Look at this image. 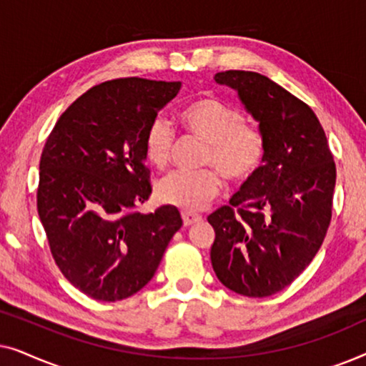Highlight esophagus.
<instances>
[{"label": "esophagus", "mask_w": 366, "mask_h": 366, "mask_svg": "<svg viewBox=\"0 0 366 366\" xmlns=\"http://www.w3.org/2000/svg\"><path fill=\"white\" fill-rule=\"evenodd\" d=\"M182 218H183L184 227H192V224L202 222V217H199V214H194V213H189V212H183Z\"/></svg>", "instance_id": "34e87169"}]
</instances>
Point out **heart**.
Returning <instances> with one entry per match:
<instances>
[{"label":"heart","instance_id":"1","mask_svg":"<svg viewBox=\"0 0 366 366\" xmlns=\"http://www.w3.org/2000/svg\"><path fill=\"white\" fill-rule=\"evenodd\" d=\"M179 122L189 134L204 142L202 164L212 168L167 174L158 183L162 202L187 212H198L222 192L218 173L229 183H244L262 167L263 133L244 122V114L233 104L214 97L197 98L179 112ZM173 148V128L163 118H157L144 137L148 162L158 169L167 168Z\"/></svg>","mask_w":366,"mask_h":366}]
</instances>
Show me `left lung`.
Instances as JSON below:
<instances>
[{"mask_svg": "<svg viewBox=\"0 0 366 366\" xmlns=\"http://www.w3.org/2000/svg\"><path fill=\"white\" fill-rule=\"evenodd\" d=\"M237 89L264 137L263 164L208 217L212 264L232 292L264 298L312 263L332 222L337 167L313 109L254 71L214 74Z\"/></svg>", "mask_w": 366, "mask_h": 366, "instance_id": "obj_1", "label": "left lung"}]
</instances>
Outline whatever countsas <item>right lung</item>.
<instances>
[{
    "label": "right lung",
    "instance_id": "1",
    "mask_svg": "<svg viewBox=\"0 0 366 366\" xmlns=\"http://www.w3.org/2000/svg\"><path fill=\"white\" fill-rule=\"evenodd\" d=\"M182 83L119 78L89 88L66 108L39 159L38 214L59 272L98 302L139 292L162 262L182 214L152 194L144 137Z\"/></svg>",
    "mask_w": 366,
    "mask_h": 366
}]
</instances>
